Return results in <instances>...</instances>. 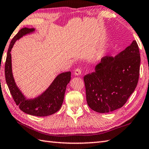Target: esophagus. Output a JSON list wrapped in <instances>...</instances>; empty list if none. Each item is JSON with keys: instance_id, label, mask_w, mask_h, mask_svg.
Wrapping results in <instances>:
<instances>
[{"instance_id": "esophagus-1", "label": "esophagus", "mask_w": 149, "mask_h": 149, "mask_svg": "<svg viewBox=\"0 0 149 149\" xmlns=\"http://www.w3.org/2000/svg\"><path fill=\"white\" fill-rule=\"evenodd\" d=\"M81 74V70L80 68H76L74 70V75H79Z\"/></svg>"}]
</instances>
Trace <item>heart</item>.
<instances>
[{
    "mask_svg": "<svg viewBox=\"0 0 149 149\" xmlns=\"http://www.w3.org/2000/svg\"><path fill=\"white\" fill-rule=\"evenodd\" d=\"M102 52H98L97 54H96V56H95V59H96V60H98V59H99L100 58H101V56H102Z\"/></svg>",
    "mask_w": 149,
    "mask_h": 149,
    "instance_id": "heart-1",
    "label": "heart"
}]
</instances>
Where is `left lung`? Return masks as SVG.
I'll return each mask as SVG.
<instances>
[{
  "label": "left lung",
  "mask_w": 149,
  "mask_h": 149,
  "mask_svg": "<svg viewBox=\"0 0 149 149\" xmlns=\"http://www.w3.org/2000/svg\"><path fill=\"white\" fill-rule=\"evenodd\" d=\"M140 54L135 40L115 57L106 56L84 77L88 106L98 113L122 107L137 86Z\"/></svg>",
  "instance_id": "1"
}]
</instances>
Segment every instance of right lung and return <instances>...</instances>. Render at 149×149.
<instances>
[{"label": "right lung", "mask_w": 149, "mask_h": 149, "mask_svg": "<svg viewBox=\"0 0 149 149\" xmlns=\"http://www.w3.org/2000/svg\"><path fill=\"white\" fill-rule=\"evenodd\" d=\"M34 31V28H22L11 40L5 63V77L13 100L22 111L33 116H47L56 113L61 108L66 86L71 79V72H63L57 75L48 88L34 99H27L22 93L13 75L11 51L16 41Z\"/></svg>", "instance_id": "right-lung-1"}]
</instances>
